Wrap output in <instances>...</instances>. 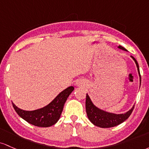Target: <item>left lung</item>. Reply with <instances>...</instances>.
Segmentation results:
<instances>
[{
  "instance_id": "8db88e82",
  "label": "left lung",
  "mask_w": 149,
  "mask_h": 149,
  "mask_svg": "<svg viewBox=\"0 0 149 149\" xmlns=\"http://www.w3.org/2000/svg\"><path fill=\"white\" fill-rule=\"evenodd\" d=\"M118 48L122 50H124V51H127L124 47L121 46H118ZM131 57L133 58L135 63H136V67H137L138 72L140 77V84H141V74H140L138 63L133 56ZM134 108V106H133L131 110H130L128 112L124 113V114L110 113H108V112L102 111V110L97 108L93 104L88 94H86V111L88 118L93 125L97 127H99L109 128L121 124L122 123L125 121L130 116V115L132 113Z\"/></svg>"
}]
</instances>
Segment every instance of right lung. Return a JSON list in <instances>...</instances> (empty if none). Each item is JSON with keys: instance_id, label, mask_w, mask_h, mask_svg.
Wrapping results in <instances>:
<instances>
[{"instance_id": "right-lung-1", "label": "right lung", "mask_w": 149, "mask_h": 149, "mask_svg": "<svg viewBox=\"0 0 149 149\" xmlns=\"http://www.w3.org/2000/svg\"><path fill=\"white\" fill-rule=\"evenodd\" d=\"M73 90V86H69L60 93L48 106L32 111H23L17 108L13 103H12L16 113L25 121L34 126L48 127L56 124L59 120L65 103Z\"/></svg>"}]
</instances>
